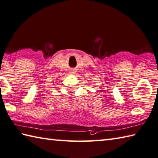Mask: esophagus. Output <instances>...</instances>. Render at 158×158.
<instances>
[{
  "instance_id": "1",
  "label": "esophagus",
  "mask_w": 158,
  "mask_h": 158,
  "mask_svg": "<svg viewBox=\"0 0 158 158\" xmlns=\"http://www.w3.org/2000/svg\"><path fill=\"white\" fill-rule=\"evenodd\" d=\"M72 73H73V72H72Z\"/></svg>"
}]
</instances>
